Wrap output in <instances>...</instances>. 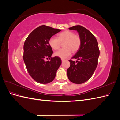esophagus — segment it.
Returning <instances> with one entry per match:
<instances>
[{"mask_svg":"<svg viewBox=\"0 0 120 120\" xmlns=\"http://www.w3.org/2000/svg\"><path fill=\"white\" fill-rule=\"evenodd\" d=\"M66 60H64V59H61V61H62V62H63V61H65Z\"/></svg>","mask_w":120,"mask_h":120,"instance_id":"34e87169","label":"esophagus"}]
</instances>
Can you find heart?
<instances>
[{"mask_svg": "<svg viewBox=\"0 0 120 120\" xmlns=\"http://www.w3.org/2000/svg\"><path fill=\"white\" fill-rule=\"evenodd\" d=\"M63 49L54 53V56L61 59H66L71 56V51L77 52L80 48L81 39L79 36L75 34L73 31L65 30L57 35V38L52 37L49 40V44L54 50L60 49L63 43Z\"/></svg>", "mask_w": 120, "mask_h": 120, "instance_id": "b5f03b06", "label": "heart"}]
</instances>
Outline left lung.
Wrapping results in <instances>:
<instances>
[{
	"instance_id": "8db88e82",
	"label": "left lung",
	"mask_w": 120,
	"mask_h": 120,
	"mask_svg": "<svg viewBox=\"0 0 120 120\" xmlns=\"http://www.w3.org/2000/svg\"><path fill=\"white\" fill-rule=\"evenodd\" d=\"M69 30L77 31L81 45L71 58L77 59L76 62L69 60L71 65L67 71L68 77L71 82L80 84L88 81L96 70L100 55L99 45L92 32L81 25H75Z\"/></svg>"
}]
</instances>
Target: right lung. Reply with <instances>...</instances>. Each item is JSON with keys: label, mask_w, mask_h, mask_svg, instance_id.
<instances>
[{"label": "right lung", "mask_w": 120, "mask_h": 120, "mask_svg": "<svg viewBox=\"0 0 120 120\" xmlns=\"http://www.w3.org/2000/svg\"><path fill=\"white\" fill-rule=\"evenodd\" d=\"M60 31L59 29L41 25L32 31L25 40L23 60L29 75L36 82L45 84L55 78L61 60L59 57H52L53 51L49 40ZM49 58V61L45 60Z\"/></svg>", "instance_id": "right-lung-1"}]
</instances>
